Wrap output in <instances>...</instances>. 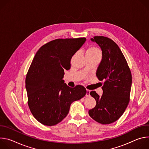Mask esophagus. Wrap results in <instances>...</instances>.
<instances>
[{
	"instance_id": "esophagus-1",
	"label": "esophagus",
	"mask_w": 149,
	"mask_h": 149,
	"mask_svg": "<svg viewBox=\"0 0 149 149\" xmlns=\"http://www.w3.org/2000/svg\"><path fill=\"white\" fill-rule=\"evenodd\" d=\"M90 91L88 90H87V93H86V97H90Z\"/></svg>"
}]
</instances>
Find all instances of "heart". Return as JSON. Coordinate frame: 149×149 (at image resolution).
<instances>
[{
	"instance_id": "obj_1",
	"label": "heart",
	"mask_w": 149,
	"mask_h": 149,
	"mask_svg": "<svg viewBox=\"0 0 149 149\" xmlns=\"http://www.w3.org/2000/svg\"><path fill=\"white\" fill-rule=\"evenodd\" d=\"M92 55L101 56L100 50L95 47H91L89 48L86 52V56H92Z\"/></svg>"
}]
</instances>
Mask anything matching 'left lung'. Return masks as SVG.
<instances>
[{
    "label": "left lung",
    "mask_w": 149,
    "mask_h": 149,
    "mask_svg": "<svg viewBox=\"0 0 149 149\" xmlns=\"http://www.w3.org/2000/svg\"><path fill=\"white\" fill-rule=\"evenodd\" d=\"M91 40L101 49L102 56L96 75L100 81H105L101 97L94 91L90 92L96 105L88 113L97 122L109 124L117 121L129 104L132 74L124 55L113 40L102 36H94Z\"/></svg>",
    "instance_id": "obj_1"
}]
</instances>
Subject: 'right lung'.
Returning a JSON list of instances; mask_svg holds the SVG:
<instances>
[{
	"label": "right lung",
	"instance_id": "right-lung-1",
	"mask_svg": "<svg viewBox=\"0 0 149 149\" xmlns=\"http://www.w3.org/2000/svg\"><path fill=\"white\" fill-rule=\"evenodd\" d=\"M85 38L57 39L41 47L28 71L25 84L28 104L41 124H57L69 113L70 105L87 93L82 86L71 88L62 79L71 59L86 42Z\"/></svg>",
	"mask_w": 149,
	"mask_h": 149
}]
</instances>
